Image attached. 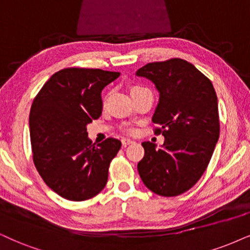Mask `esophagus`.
I'll return each instance as SVG.
<instances>
[{
	"instance_id": "34e87169",
	"label": "esophagus",
	"mask_w": 250,
	"mask_h": 250,
	"mask_svg": "<svg viewBox=\"0 0 250 250\" xmlns=\"http://www.w3.org/2000/svg\"><path fill=\"white\" fill-rule=\"evenodd\" d=\"M132 143H135V142L130 140V138H122V144L125 145H125H129V144H132Z\"/></svg>"
}]
</instances>
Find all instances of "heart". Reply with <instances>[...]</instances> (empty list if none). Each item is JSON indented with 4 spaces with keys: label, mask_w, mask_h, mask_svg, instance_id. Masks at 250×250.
Returning a JSON list of instances; mask_svg holds the SVG:
<instances>
[{
    "label": "heart",
    "mask_w": 250,
    "mask_h": 250,
    "mask_svg": "<svg viewBox=\"0 0 250 250\" xmlns=\"http://www.w3.org/2000/svg\"><path fill=\"white\" fill-rule=\"evenodd\" d=\"M144 90H147V88L144 87V86H142V85H132V86L130 87V94H131V97L135 96L136 93L142 92V91H144Z\"/></svg>",
    "instance_id": "1"
}]
</instances>
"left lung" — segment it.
<instances>
[{"label": "left lung", "mask_w": 250, "mask_h": 250, "mask_svg": "<svg viewBox=\"0 0 250 250\" xmlns=\"http://www.w3.org/2000/svg\"><path fill=\"white\" fill-rule=\"evenodd\" d=\"M136 75L159 92L152 122L164 144L143 142L137 169L154 194L172 197L194 187L209 165L219 138L218 100L209 78L182 59L147 63Z\"/></svg>", "instance_id": "1"}]
</instances>
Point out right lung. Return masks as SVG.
Masks as SVG:
<instances>
[{
  "label": "right lung",
  "instance_id": "right-lung-1",
  "mask_svg": "<svg viewBox=\"0 0 250 250\" xmlns=\"http://www.w3.org/2000/svg\"><path fill=\"white\" fill-rule=\"evenodd\" d=\"M120 72L65 68L55 72L34 98L30 112L33 163L41 178L69 201H86L105 188L121 142L88 140L86 125L102 115V91Z\"/></svg>",
  "mask_w": 250,
  "mask_h": 250
}]
</instances>
